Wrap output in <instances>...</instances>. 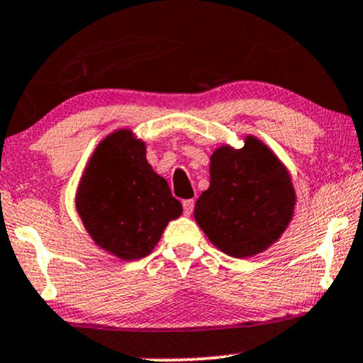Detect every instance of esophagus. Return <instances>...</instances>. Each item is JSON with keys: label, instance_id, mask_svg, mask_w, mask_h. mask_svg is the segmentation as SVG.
Segmentation results:
<instances>
[{"label": "esophagus", "instance_id": "34e87169", "mask_svg": "<svg viewBox=\"0 0 363 363\" xmlns=\"http://www.w3.org/2000/svg\"><path fill=\"white\" fill-rule=\"evenodd\" d=\"M182 208H184V214L186 216H191L192 209H194V201H192V199L182 201Z\"/></svg>", "mask_w": 363, "mask_h": 363}]
</instances>
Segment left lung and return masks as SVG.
I'll return each instance as SVG.
<instances>
[{"mask_svg": "<svg viewBox=\"0 0 363 363\" xmlns=\"http://www.w3.org/2000/svg\"><path fill=\"white\" fill-rule=\"evenodd\" d=\"M224 144L211 154L209 189L197 199L194 219L213 245L233 258L272 247L295 216L296 192L286 166L263 140Z\"/></svg>", "mask_w": 363, "mask_h": 363, "instance_id": "obj_1", "label": "left lung"}]
</instances>
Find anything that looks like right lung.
I'll use <instances>...</instances> for the list:
<instances>
[{
    "label": "right lung",
    "mask_w": 363,
    "mask_h": 363,
    "mask_svg": "<svg viewBox=\"0 0 363 363\" xmlns=\"http://www.w3.org/2000/svg\"><path fill=\"white\" fill-rule=\"evenodd\" d=\"M130 128L99 142L82 174L75 208L91 241L122 261L152 253L164 229L182 214L166 179L147 162Z\"/></svg>",
    "instance_id": "1"
}]
</instances>
